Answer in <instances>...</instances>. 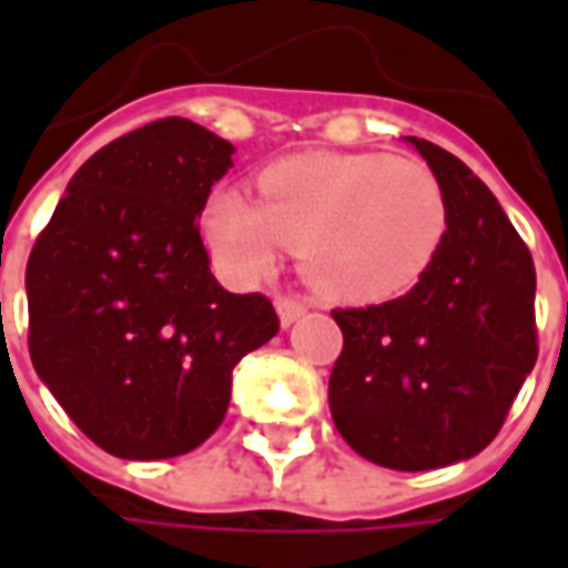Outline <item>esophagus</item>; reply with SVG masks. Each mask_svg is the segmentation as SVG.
<instances>
[{"label": "esophagus", "instance_id": "1", "mask_svg": "<svg viewBox=\"0 0 568 568\" xmlns=\"http://www.w3.org/2000/svg\"><path fill=\"white\" fill-rule=\"evenodd\" d=\"M276 313H280L283 328H288V325H295V322L307 313V304H304L301 297H280V301H276Z\"/></svg>", "mask_w": 568, "mask_h": 568}]
</instances>
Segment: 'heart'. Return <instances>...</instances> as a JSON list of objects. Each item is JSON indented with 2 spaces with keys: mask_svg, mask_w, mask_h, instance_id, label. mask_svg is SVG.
Here are the masks:
<instances>
[{
  "mask_svg": "<svg viewBox=\"0 0 568 568\" xmlns=\"http://www.w3.org/2000/svg\"><path fill=\"white\" fill-rule=\"evenodd\" d=\"M203 234L236 283L261 280L292 246L320 295L368 304L419 283L447 234V200L426 163L304 151L261 170L258 200L215 191Z\"/></svg>",
  "mask_w": 568,
  "mask_h": 568,
  "instance_id": "b5f03b06",
  "label": "heart"
}]
</instances>
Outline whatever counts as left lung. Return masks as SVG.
I'll return each mask as SVG.
<instances>
[{
    "instance_id": "1",
    "label": "left lung",
    "mask_w": 568,
    "mask_h": 568,
    "mask_svg": "<svg viewBox=\"0 0 568 568\" xmlns=\"http://www.w3.org/2000/svg\"><path fill=\"white\" fill-rule=\"evenodd\" d=\"M447 200V234L407 295L334 310L344 349L328 381L337 432L371 463L426 471L499 435L538 358L532 255L480 179L407 136Z\"/></svg>"
}]
</instances>
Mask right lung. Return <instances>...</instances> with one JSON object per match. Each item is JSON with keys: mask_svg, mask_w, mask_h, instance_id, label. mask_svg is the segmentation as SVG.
<instances>
[{"mask_svg": "<svg viewBox=\"0 0 568 568\" xmlns=\"http://www.w3.org/2000/svg\"><path fill=\"white\" fill-rule=\"evenodd\" d=\"M234 145L187 118L109 142L67 185L27 264L30 358L88 438L170 459L222 426L231 371L280 332L264 295H231L197 219Z\"/></svg>", "mask_w": 568, "mask_h": 568, "instance_id": "1", "label": "right lung"}]
</instances>
